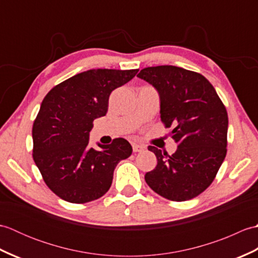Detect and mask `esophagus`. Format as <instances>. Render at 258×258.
I'll return each mask as SVG.
<instances>
[{
  "label": "esophagus",
  "mask_w": 258,
  "mask_h": 258,
  "mask_svg": "<svg viewBox=\"0 0 258 258\" xmlns=\"http://www.w3.org/2000/svg\"><path fill=\"white\" fill-rule=\"evenodd\" d=\"M132 146H133V151H134L135 153H138V152H143V151H144V146H143V145H141V144H136V143H134Z\"/></svg>",
  "instance_id": "obj_1"
}]
</instances>
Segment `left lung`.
<instances>
[{
	"label": "left lung",
	"mask_w": 258,
	"mask_h": 258,
	"mask_svg": "<svg viewBox=\"0 0 258 258\" xmlns=\"http://www.w3.org/2000/svg\"><path fill=\"white\" fill-rule=\"evenodd\" d=\"M156 89L161 119L173 127L172 155L149 146L157 165L145 174L147 185L175 202L191 200L215 178L226 156L228 116L213 85L200 73L173 65L146 68L138 74Z\"/></svg>",
	"instance_id": "obj_1"
}]
</instances>
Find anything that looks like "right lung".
Returning <instances> with one entry per match:
<instances>
[{
  "instance_id": "add662e5",
  "label": "right lung",
  "mask_w": 258,
  "mask_h": 258,
  "mask_svg": "<svg viewBox=\"0 0 258 258\" xmlns=\"http://www.w3.org/2000/svg\"><path fill=\"white\" fill-rule=\"evenodd\" d=\"M139 70H89L54 86L43 100L32 128L33 160L54 194L83 204L109 189L118 162L132 154L124 139L100 150L89 146L93 120L106 114L112 91Z\"/></svg>"
}]
</instances>
